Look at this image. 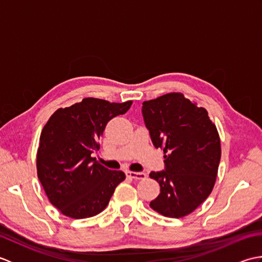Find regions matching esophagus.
<instances>
[{
	"instance_id": "1",
	"label": "esophagus",
	"mask_w": 262,
	"mask_h": 262,
	"mask_svg": "<svg viewBox=\"0 0 262 262\" xmlns=\"http://www.w3.org/2000/svg\"><path fill=\"white\" fill-rule=\"evenodd\" d=\"M126 174H127V177H129V178H132V179H135V180H144L146 178V174L143 173V172L127 171Z\"/></svg>"
}]
</instances>
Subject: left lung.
<instances>
[{
	"mask_svg": "<svg viewBox=\"0 0 262 262\" xmlns=\"http://www.w3.org/2000/svg\"><path fill=\"white\" fill-rule=\"evenodd\" d=\"M142 114L153 145L164 152V170L149 177L161 187L149 203L159 214L179 219L192 213L213 190L221 161L219 132L207 110L182 93L144 101Z\"/></svg>",
	"mask_w": 262,
	"mask_h": 262,
	"instance_id": "8db88e82",
	"label": "left lung"
}]
</instances>
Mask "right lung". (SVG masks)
Returning <instances> with one entry per match:
<instances>
[{"mask_svg":"<svg viewBox=\"0 0 262 262\" xmlns=\"http://www.w3.org/2000/svg\"><path fill=\"white\" fill-rule=\"evenodd\" d=\"M132 101L116 103L85 98L59 108L42 128L37 152V174L47 197L60 213L72 219L92 217L107 207L122 171L98 163L92 153L105 125L130 108Z\"/></svg>","mask_w":262,"mask_h":262,"instance_id":"1","label":"right lung"}]
</instances>
